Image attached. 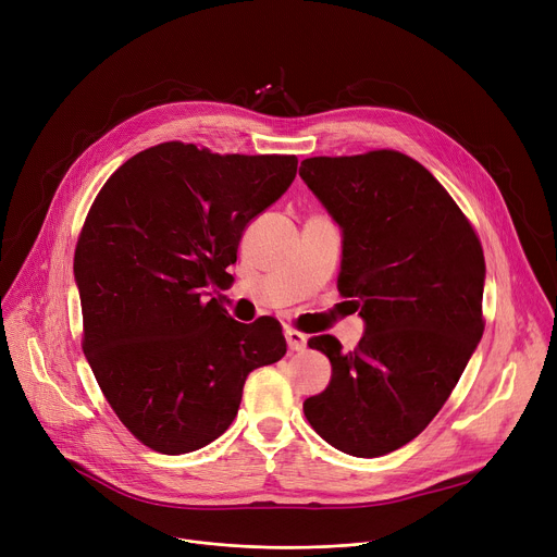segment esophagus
Returning a JSON list of instances; mask_svg holds the SVG:
<instances>
[{"mask_svg": "<svg viewBox=\"0 0 557 557\" xmlns=\"http://www.w3.org/2000/svg\"><path fill=\"white\" fill-rule=\"evenodd\" d=\"M284 335H286V344H288L290 350H305L307 348L309 337L305 333H299L295 329H284Z\"/></svg>", "mask_w": 557, "mask_h": 557, "instance_id": "34e87169", "label": "esophagus"}]
</instances>
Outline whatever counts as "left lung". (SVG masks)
<instances>
[{
    "label": "left lung",
    "instance_id": "1",
    "mask_svg": "<svg viewBox=\"0 0 557 557\" xmlns=\"http://www.w3.org/2000/svg\"><path fill=\"white\" fill-rule=\"evenodd\" d=\"M299 177L342 231L337 290L364 320L356 350L309 339L331 382L305 416L337 450L377 458L426 429L478 348L484 252L444 186L397 150L311 158Z\"/></svg>",
    "mask_w": 557,
    "mask_h": 557
}]
</instances>
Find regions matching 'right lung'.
I'll use <instances>...</instances> for the list:
<instances>
[{
    "label": "right lung",
    "mask_w": 557,
    "mask_h": 557,
    "mask_svg": "<svg viewBox=\"0 0 557 557\" xmlns=\"http://www.w3.org/2000/svg\"><path fill=\"white\" fill-rule=\"evenodd\" d=\"M295 173V156L166 141L122 164L92 201L73 264L84 356L148 448L182 455L211 444L235 420L248 373L284 358L277 320L242 324L209 288Z\"/></svg>",
    "instance_id": "add662e5"
}]
</instances>
